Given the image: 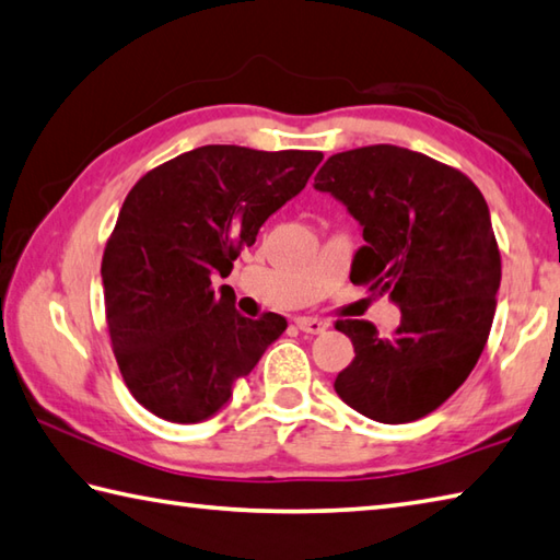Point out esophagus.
Wrapping results in <instances>:
<instances>
[{
    "label": "esophagus",
    "instance_id": "1",
    "mask_svg": "<svg viewBox=\"0 0 560 560\" xmlns=\"http://www.w3.org/2000/svg\"><path fill=\"white\" fill-rule=\"evenodd\" d=\"M294 324H298V329L300 331H304V334H322L326 326V322H322V319H314V316H298V319H294Z\"/></svg>",
    "mask_w": 560,
    "mask_h": 560
}]
</instances>
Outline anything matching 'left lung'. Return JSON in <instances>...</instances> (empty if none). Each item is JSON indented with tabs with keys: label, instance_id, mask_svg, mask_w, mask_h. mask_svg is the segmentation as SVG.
I'll return each mask as SVG.
<instances>
[{
	"label": "left lung",
	"instance_id": "obj_1",
	"mask_svg": "<svg viewBox=\"0 0 560 560\" xmlns=\"http://www.w3.org/2000/svg\"><path fill=\"white\" fill-rule=\"evenodd\" d=\"M314 187L363 226L351 282L402 310L387 339L365 319L336 322L355 358L334 389L383 424L431 415L476 368L498 307L502 260L482 192L458 167L387 143L331 155Z\"/></svg>",
	"mask_w": 560,
	"mask_h": 560
}]
</instances>
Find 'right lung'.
Here are the masks:
<instances>
[{"label":"right lung","mask_w":560,"mask_h":560,"mask_svg":"<svg viewBox=\"0 0 560 560\" xmlns=\"http://www.w3.org/2000/svg\"><path fill=\"white\" fill-rule=\"evenodd\" d=\"M319 151L202 145L145 173L126 195L102 256L112 351L129 393L155 417L195 424L231 397L284 331L246 319L226 278L266 219L302 192Z\"/></svg>","instance_id":"right-lung-1"}]
</instances>
